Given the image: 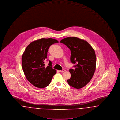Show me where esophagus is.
Instances as JSON below:
<instances>
[{"mask_svg":"<svg viewBox=\"0 0 120 120\" xmlns=\"http://www.w3.org/2000/svg\"><path fill=\"white\" fill-rule=\"evenodd\" d=\"M65 71H66V70H65V69H63V70H61V71H60V72H63Z\"/></svg>","mask_w":120,"mask_h":120,"instance_id":"obj_1","label":"esophagus"}]
</instances>
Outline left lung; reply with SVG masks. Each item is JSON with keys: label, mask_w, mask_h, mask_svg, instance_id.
Instances as JSON below:
<instances>
[{"label": "left lung", "mask_w": 120, "mask_h": 120, "mask_svg": "<svg viewBox=\"0 0 120 120\" xmlns=\"http://www.w3.org/2000/svg\"><path fill=\"white\" fill-rule=\"evenodd\" d=\"M71 51V62L75 68L70 69L69 85L77 89L86 86L91 80L96 69V57L94 50L86 40L77 37H68L60 41Z\"/></svg>", "instance_id": "8db88e82"}]
</instances>
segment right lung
<instances>
[{"mask_svg":"<svg viewBox=\"0 0 120 120\" xmlns=\"http://www.w3.org/2000/svg\"><path fill=\"white\" fill-rule=\"evenodd\" d=\"M57 43L58 41L53 39L42 38L30 43L25 50L22 60L23 72L27 80L36 87L48 86L57 72L52 68L50 61L48 66H45L49 47Z\"/></svg>","mask_w":120,"mask_h":120,"instance_id":"1","label":"right lung"}]
</instances>
